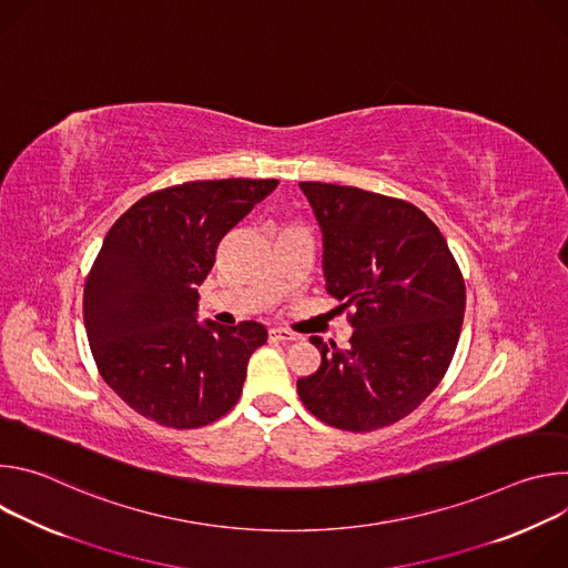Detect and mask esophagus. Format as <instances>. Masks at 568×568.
<instances>
[{
	"mask_svg": "<svg viewBox=\"0 0 568 568\" xmlns=\"http://www.w3.org/2000/svg\"><path fill=\"white\" fill-rule=\"evenodd\" d=\"M270 337H272V339H278V342H283V344L296 339V335L290 333V331H285V328H270Z\"/></svg>",
	"mask_w": 568,
	"mask_h": 568,
	"instance_id": "esophagus-1",
	"label": "esophagus"
}]
</instances>
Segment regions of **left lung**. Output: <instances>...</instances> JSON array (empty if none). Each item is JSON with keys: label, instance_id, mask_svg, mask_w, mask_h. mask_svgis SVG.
<instances>
[{"label": "left lung", "instance_id": "8db88e82", "mask_svg": "<svg viewBox=\"0 0 568 568\" xmlns=\"http://www.w3.org/2000/svg\"><path fill=\"white\" fill-rule=\"evenodd\" d=\"M323 233L326 290L355 328L348 348L310 342L321 366L296 382L335 429L375 432L416 412L458 346L465 281L440 229L412 202L301 182Z\"/></svg>", "mask_w": 568, "mask_h": 568}]
</instances>
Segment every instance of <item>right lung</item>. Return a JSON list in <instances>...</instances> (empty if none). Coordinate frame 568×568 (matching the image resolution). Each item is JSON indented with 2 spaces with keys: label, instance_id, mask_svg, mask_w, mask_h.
<instances>
[{
  "label": "right lung",
  "instance_id": "1",
  "mask_svg": "<svg viewBox=\"0 0 568 568\" xmlns=\"http://www.w3.org/2000/svg\"><path fill=\"white\" fill-rule=\"evenodd\" d=\"M278 180L184 182L148 193L108 231L85 278L90 348L110 388L148 420L197 429L240 399L263 323L195 321L220 240Z\"/></svg>",
  "mask_w": 568,
  "mask_h": 568
}]
</instances>
